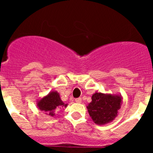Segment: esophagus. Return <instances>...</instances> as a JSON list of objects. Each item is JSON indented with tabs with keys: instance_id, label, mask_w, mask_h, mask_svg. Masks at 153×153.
Segmentation results:
<instances>
[{
	"instance_id": "obj_1",
	"label": "esophagus",
	"mask_w": 153,
	"mask_h": 153,
	"mask_svg": "<svg viewBox=\"0 0 153 153\" xmlns=\"http://www.w3.org/2000/svg\"><path fill=\"white\" fill-rule=\"evenodd\" d=\"M81 101H82V100H81V98H76V99H75V102H78V103H79V102H81Z\"/></svg>"
}]
</instances>
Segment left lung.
<instances>
[{
  "mask_svg": "<svg viewBox=\"0 0 153 153\" xmlns=\"http://www.w3.org/2000/svg\"><path fill=\"white\" fill-rule=\"evenodd\" d=\"M121 94L99 93H93L92 101L86 106L93 121L97 125H105L114 120L121 108Z\"/></svg>",
  "mask_w": 153,
  "mask_h": 153,
  "instance_id": "left-lung-1",
  "label": "left lung"
}]
</instances>
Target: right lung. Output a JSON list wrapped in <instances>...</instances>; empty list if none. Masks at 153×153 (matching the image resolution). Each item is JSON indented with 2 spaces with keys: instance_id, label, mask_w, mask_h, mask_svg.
<instances>
[{
  "instance_id": "1",
  "label": "right lung",
  "mask_w": 153,
  "mask_h": 153,
  "mask_svg": "<svg viewBox=\"0 0 153 153\" xmlns=\"http://www.w3.org/2000/svg\"><path fill=\"white\" fill-rule=\"evenodd\" d=\"M67 105L61 100L59 93L55 90L36 100V106L40 111H44L46 115L52 117L56 114V110L61 107H67Z\"/></svg>"
}]
</instances>
